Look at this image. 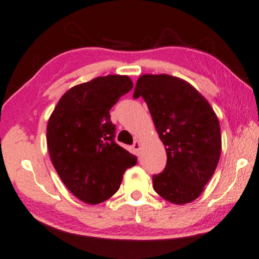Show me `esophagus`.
Here are the masks:
<instances>
[{
  "label": "esophagus",
  "instance_id": "esophagus-1",
  "mask_svg": "<svg viewBox=\"0 0 259 259\" xmlns=\"http://www.w3.org/2000/svg\"><path fill=\"white\" fill-rule=\"evenodd\" d=\"M140 148H141V142H140V141L134 142L133 149H134V152H135V153H138V152L140 151Z\"/></svg>",
  "mask_w": 259,
  "mask_h": 259
}]
</instances>
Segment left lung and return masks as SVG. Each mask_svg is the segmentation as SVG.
<instances>
[{
  "instance_id": "left-lung-1",
  "label": "left lung",
  "mask_w": 259,
  "mask_h": 259,
  "mask_svg": "<svg viewBox=\"0 0 259 259\" xmlns=\"http://www.w3.org/2000/svg\"><path fill=\"white\" fill-rule=\"evenodd\" d=\"M141 98L166 151V166L153 175L154 191L172 204L195 200L219 164L220 121L207 100L186 80L170 74H143L134 99Z\"/></svg>"
}]
</instances>
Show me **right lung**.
<instances>
[{
    "label": "right lung",
    "instance_id": "1",
    "mask_svg": "<svg viewBox=\"0 0 259 259\" xmlns=\"http://www.w3.org/2000/svg\"><path fill=\"white\" fill-rule=\"evenodd\" d=\"M133 89L127 76L96 77L67 90L47 125L52 163L64 185L87 204H100L119 189L135 155L114 141L110 110Z\"/></svg>",
    "mask_w": 259,
    "mask_h": 259
}]
</instances>
